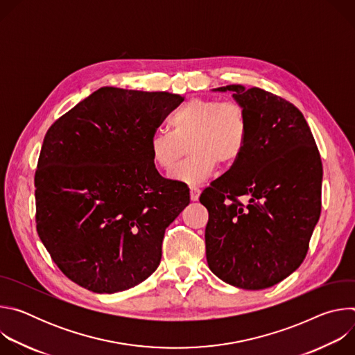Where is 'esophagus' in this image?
Instances as JSON below:
<instances>
[{
    "instance_id": "1",
    "label": "esophagus",
    "mask_w": 355,
    "mask_h": 355,
    "mask_svg": "<svg viewBox=\"0 0 355 355\" xmlns=\"http://www.w3.org/2000/svg\"><path fill=\"white\" fill-rule=\"evenodd\" d=\"M199 193H200V189H199V188H196V187H191V188H189L191 200H198V199H199Z\"/></svg>"
}]
</instances>
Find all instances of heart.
I'll return each mask as SVG.
<instances>
[{"mask_svg":"<svg viewBox=\"0 0 355 355\" xmlns=\"http://www.w3.org/2000/svg\"><path fill=\"white\" fill-rule=\"evenodd\" d=\"M248 140V119L236 101L191 98L170 118V130H159L148 140L153 164L171 173L184 154L191 156L173 173L171 180L198 185L207 181L218 163L233 166L244 153Z\"/></svg>","mask_w":355,"mask_h":355,"instance_id":"1","label":"heart"}]
</instances>
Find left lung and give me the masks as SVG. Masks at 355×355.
<instances>
[{
	"mask_svg": "<svg viewBox=\"0 0 355 355\" xmlns=\"http://www.w3.org/2000/svg\"><path fill=\"white\" fill-rule=\"evenodd\" d=\"M248 119L243 156L200 193L207 260L222 281L266 289L305 260L322 209L323 167L311 128L286 99L226 85Z\"/></svg>",
	"mask_w": 355,
	"mask_h": 355,
	"instance_id": "left-lung-1",
	"label": "left lung"
}]
</instances>
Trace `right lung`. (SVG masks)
<instances>
[{
  "mask_svg": "<svg viewBox=\"0 0 355 355\" xmlns=\"http://www.w3.org/2000/svg\"><path fill=\"white\" fill-rule=\"evenodd\" d=\"M182 101L103 87L49 128L35 173L36 230L80 286L115 293L157 270L189 191L159 174L148 140Z\"/></svg>",
  "mask_w": 355,
  "mask_h": 355,
  "instance_id": "1",
  "label": "right lung"
}]
</instances>
